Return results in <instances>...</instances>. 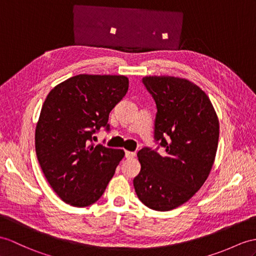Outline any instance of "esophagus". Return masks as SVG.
Wrapping results in <instances>:
<instances>
[{
	"mask_svg": "<svg viewBox=\"0 0 256 256\" xmlns=\"http://www.w3.org/2000/svg\"><path fill=\"white\" fill-rule=\"evenodd\" d=\"M124 156H126V158H134L136 156V153L132 151H124Z\"/></svg>",
	"mask_w": 256,
	"mask_h": 256,
	"instance_id": "34e87169",
	"label": "esophagus"
}]
</instances>
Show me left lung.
Here are the masks:
<instances>
[{
  "mask_svg": "<svg viewBox=\"0 0 256 256\" xmlns=\"http://www.w3.org/2000/svg\"><path fill=\"white\" fill-rule=\"evenodd\" d=\"M156 104L154 140L164 148H143L134 186L139 200L154 210L182 205L208 179L220 136V122L208 96L191 81L170 76L142 79Z\"/></svg>",
  "mask_w": 256,
  "mask_h": 256,
  "instance_id": "8db88e82",
  "label": "left lung"
}]
</instances>
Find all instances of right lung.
Wrapping results in <instances>:
<instances>
[{"label": "right lung", "mask_w": 256, "mask_h": 256, "mask_svg": "<svg viewBox=\"0 0 256 256\" xmlns=\"http://www.w3.org/2000/svg\"><path fill=\"white\" fill-rule=\"evenodd\" d=\"M129 80L112 74H77L50 91L36 127V153L50 186L65 203L86 208L102 196L122 150L92 142L126 96Z\"/></svg>", "instance_id": "obj_1"}]
</instances>
